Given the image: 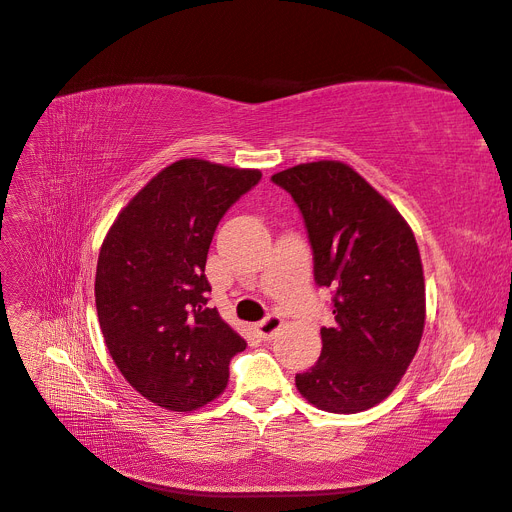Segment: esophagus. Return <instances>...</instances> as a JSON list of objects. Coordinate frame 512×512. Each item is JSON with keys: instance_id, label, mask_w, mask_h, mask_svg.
Returning <instances> with one entry per match:
<instances>
[{"instance_id": "obj_1", "label": "esophagus", "mask_w": 512, "mask_h": 512, "mask_svg": "<svg viewBox=\"0 0 512 512\" xmlns=\"http://www.w3.org/2000/svg\"><path fill=\"white\" fill-rule=\"evenodd\" d=\"M282 316H277V314H269L265 320H260L258 324H256V333H258V337L260 339H271L277 331L282 329Z\"/></svg>"}]
</instances>
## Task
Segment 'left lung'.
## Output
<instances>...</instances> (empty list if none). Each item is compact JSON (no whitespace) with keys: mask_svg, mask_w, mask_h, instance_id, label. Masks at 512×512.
<instances>
[{"mask_svg":"<svg viewBox=\"0 0 512 512\" xmlns=\"http://www.w3.org/2000/svg\"><path fill=\"white\" fill-rule=\"evenodd\" d=\"M303 215L314 280L331 288L314 367L294 376L320 410L356 414L380 404L406 374L425 327L418 245L399 211L342 162H312L271 177Z\"/></svg>","mask_w":512,"mask_h":512,"instance_id":"obj_1","label":"left lung"}]
</instances>
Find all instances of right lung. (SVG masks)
I'll use <instances>...</instances> for the list:
<instances>
[{"label": "right lung", "mask_w": 512, "mask_h": 512, "mask_svg": "<svg viewBox=\"0 0 512 512\" xmlns=\"http://www.w3.org/2000/svg\"><path fill=\"white\" fill-rule=\"evenodd\" d=\"M260 170L205 160L166 166L108 230L96 271V307L108 352L153 404L190 412L228 384L245 350L207 307V252L224 213L260 181Z\"/></svg>", "instance_id": "add662e5"}]
</instances>
